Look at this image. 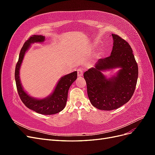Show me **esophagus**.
Returning a JSON list of instances; mask_svg holds the SVG:
<instances>
[{"label":"esophagus","instance_id":"1","mask_svg":"<svg viewBox=\"0 0 155 155\" xmlns=\"http://www.w3.org/2000/svg\"><path fill=\"white\" fill-rule=\"evenodd\" d=\"M77 71H78V76L79 77H81L83 76V68H78Z\"/></svg>","mask_w":155,"mask_h":155}]
</instances>
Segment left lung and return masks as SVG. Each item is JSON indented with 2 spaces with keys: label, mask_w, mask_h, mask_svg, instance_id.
<instances>
[{
  "label": "left lung",
  "mask_w": 155,
  "mask_h": 155,
  "mask_svg": "<svg viewBox=\"0 0 155 155\" xmlns=\"http://www.w3.org/2000/svg\"><path fill=\"white\" fill-rule=\"evenodd\" d=\"M113 47L109 57L100 59L94 67L83 74L92 105L100 110H111L125 104L133 96L137 85L138 68L129 43L112 34ZM120 69L116 76L107 78L103 71Z\"/></svg>",
  "instance_id": "left-lung-1"
}]
</instances>
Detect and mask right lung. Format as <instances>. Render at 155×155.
Listing matches in <instances>:
<instances>
[{
  "instance_id": "add662e5",
  "label": "right lung",
  "mask_w": 155,
  "mask_h": 155,
  "mask_svg": "<svg viewBox=\"0 0 155 155\" xmlns=\"http://www.w3.org/2000/svg\"><path fill=\"white\" fill-rule=\"evenodd\" d=\"M45 39L43 35H34L31 36L23 45L21 50L18 62L17 63L15 79L17 89L21 101L26 107L37 113L45 115H50L58 113L65 107L68 97V92L70 87L77 79V72L75 71L61 78L54 92L43 99H36L29 96L22 87L19 78L20 67L26 51L29 49L31 44L42 43Z\"/></svg>"
}]
</instances>
